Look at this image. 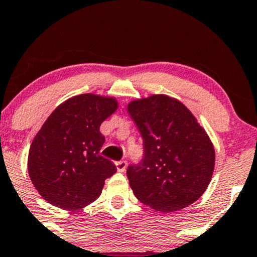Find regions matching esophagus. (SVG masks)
I'll return each instance as SVG.
<instances>
[{
    "mask_svg": "<svg viewBox=\"0 0 257 257\" xmlns=\"http://www.w3.org/2000/svg\"><path fill=\"white\" fill-rule=\"evenodd\" d=\"M116 169H117V171L124 172L125 169H126V162H124V160H120V162H117L116 163Z\"/></svg>",
    "mask_w": 257,
    "mask_h": 257,
    "instance_id": "34e87169",
    "label": "esophagus"
}]
</instances>
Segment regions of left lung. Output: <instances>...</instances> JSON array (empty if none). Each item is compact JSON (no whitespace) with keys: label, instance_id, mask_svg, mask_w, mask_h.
Returning a JSON list of instances; mask_svg holds the SVG:
<instances>
[{"label":"left lung","instance_id":"8db88e82","mask_svg":"<svg viewBox=\"0 0 257 257\" xmlns=\"http://www.w3.org/2000/svg\"><path fill=\"white\" fill-rule=\"evenodd\" d=\"M128 112L144 140V158L126 170L134 195L169 213L191 205L212 179L211 139L183 103L165 94L135 99Z\"/></svg>","mask_w":257,"mask_h":257}]
</instances>
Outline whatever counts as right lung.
<instances>
[{"mask_svg": "<svg viewBox=\"0 0 257 257\" xmlns=\"http://www.w3.org/2000/svg\"><path fill=\"white\" fill-rule=\"evenodd\" d=\"M118 107L113 97L75 95L52 111L31 144L27 169L40 196L75 211L100 196L116 166L100 156V124Z\"/></svg>", "mask_w": 257, "mask_h": 257, "instance_id": "obj_1", "label": "right lung"}]
</instances>
